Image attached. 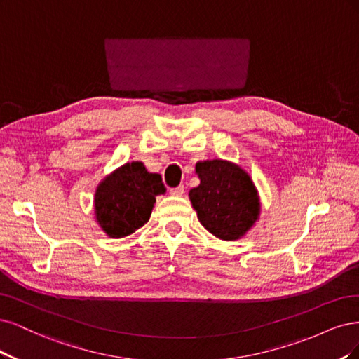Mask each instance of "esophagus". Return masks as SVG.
Masks as SVG:
<instances>
[{"mask_svg":"<svg viewBox=\"0 0 359 359\" xmlns=\"http://www.w3.org/2000/svg\"><path fill=\"white\" fill-rule=\"evenodd\" d=\"M183 192H184L183 184H179V187H176V188H170V194L175 195V196H182Z\"/></svg>","mask_w":359,"mask_h":359,"instance_id":"esophagus-1","label":"esophagus"}]
</instances>
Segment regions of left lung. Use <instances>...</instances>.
Wrapping results in <instances>:
<instances>
[{
	"instance_id": "1",
	"label": "left lung",
	"mask_w": 359,
	"mask_h": 359,
	"mask_svg": "<svg viewBox=\"0 0 359 359\" xmlns=\"http://www.w3.org/2000/svg\"><path fill=\"white\" fill-rule=\"evenodd\" d=\"M200 184L189 191V200L201 225L221 240L245 236L259 215L255 184L238 165L222 159L195 165Z\"/></svg>"
}]
</instances>
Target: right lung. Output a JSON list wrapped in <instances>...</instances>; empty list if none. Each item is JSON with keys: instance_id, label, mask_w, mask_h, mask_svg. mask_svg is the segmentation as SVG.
I'll use <instances>...</instances> for the list:
<instances>
[{"instance_id": "obj_1", "label": "right lung", "mask_w": 359, "mask_h": 359, "mask_svg": "<svg viewBox=\"0 0 359 359\" xmlns=\"http://www.w3.org/2000/svg\"><path fill=\"white\" fill-rule=\"evenodd\" d=\"M164 192L159 175L149 172L143 163H126L98 184L97 222L109 237L130 236L149 221L155 196Z\"/></svg>"}]
</instances>
